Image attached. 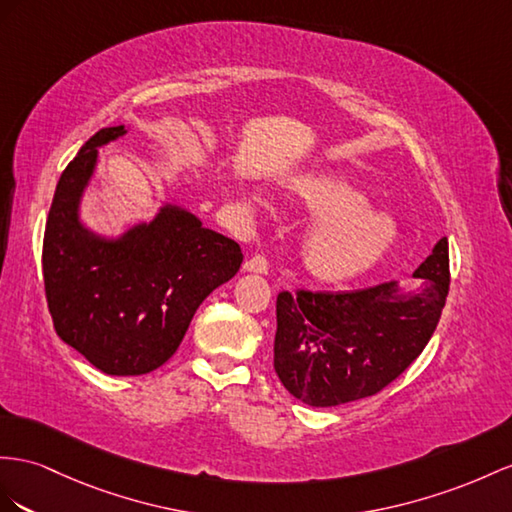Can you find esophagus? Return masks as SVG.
<instances>
[{
  "mask_svg": "<svg viewBox=\"0 0 512 512\" xmlns=\"http://www.w3.org/2000/svg\"><path fill=\"white\" fill-rule=\"evenodd\" d=\"M268 259L264 255H253L251 259H246L244 270L246 272H257V274H266L268 272Z\"/></svg>",
  "mask_w": 512,
  "mask_h": 512,
  "instance_id": "34e87169",
  "label": "esophagus"
}]
</instances>
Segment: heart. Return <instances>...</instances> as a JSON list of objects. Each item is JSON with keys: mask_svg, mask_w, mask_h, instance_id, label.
Listing matches in <instances>:
<instances>
[{"mask_svg": "<svg viewBox=\"0 0 512 512\" xmlns=\"http://www.w3.org/2000/svg\"><path fill=\"white\" fill-rule=\"evenodd\" d=\"M290 192L316 220L303 244V264L320 281L357 279L398 242L396 218L368 207V194L346 179L305 175L290 181Z\"/></svg>", "mask_w": 512, "mask_h": 512, "instance_id": "obj_1", "label": "heart"}]
</instances>
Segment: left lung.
I'll use <instances>...</instances> for the list:
<instances>
[{
  "label": "left lung",
  "mask_w": 512,
  "mask_h": 512,
  "mask_svg": "<svg viewBox=\"0 0 512 512\" xmlns=\"http://www.w3.org/2000/svg\"><path fill=\"white\" fill-rule=\"evenodd\" d=\"M415 292L396 281L355 292H281L274 370L309 406L355 402L387 387L422 355L450 290L448 238L413 272Z\"/></svg>",
  "instance_id": "left-lung-1"
}]
</instances>
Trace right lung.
I'll use <instances>...</instances> for the list:
<instances>
[{
	"instance_id": "obj_1",
	"label": "right lung",
	"mask_w": 512,
	"mask_h": 512,
	"mask_svg": "<svg viewBox=\"0 0 512 512\" xmlns=\"http://www.w3.org/2000/svg\"><path fill=\"white\" fill-rule=\"evenodd\" d=\"M127 134L99 129L64 168L43 240V279L54 329L97 370L140 376L175 355L192 316L242 264L240 244L179 205L106 238L80 220L99 147Z\"/></svg>"
}]
</instances>
